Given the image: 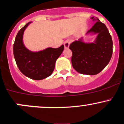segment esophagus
Returning a JSON list of instances; mask_svg holds the SVG:
<instances>
[{"instance_id": "obj_1", "label": "esophagus", "mask_w": 124, "mask_h": 124, "mask_svg": "<svg viewBox=\"0 0 124 124\" xmlns=\"http://www.w3.org/2000/svg\"><path fill=\"white\" fill-rule=\"evenodd\" d=\"M71 43V40L70 39H67V40H65L64 42V46L65 48H68L70 46V44Z\"/></svg>"}]
</instances>
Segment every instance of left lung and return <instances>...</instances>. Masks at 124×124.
I'll use <instances>...</instances> for the list:
<instances>
[{"mask_svg": "<svg viewBox=\"0 0 124 124\" xmlns=\"http://www.w3.org/2000/svg\"><path fill=\"white\" fill-rule=\"evenodd\" d=\"M95 23L86 34H96L94 42L86 43L83 38L70 45L72 51V66L76 71L95 75L108 65L113 53V41L107 28L97 17H91Z\"/></svg>", "mask_w": 124, "mask_h": 124, "instance_id": "8db88e82", "label": "left lung"}]
</instances>
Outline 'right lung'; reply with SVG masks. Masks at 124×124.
Masks as SVG:
<instances>
[{"instance_id":"obj_1","label":"right lung","mask_w":124,"mask_h":124,"mask_svg":"<svg viewBox=\"0 0 124 124\" xmlns=\"http://www.w3.org/2000/svg\"><path fill=\"white\" fill-rule=\"evenodd\" d=\"M31 23H26L18 32L13 45V53L18 68L25 76L33 80H42L52 74L56 60L63 51L64 46L62 45L57 48L49 47L38 52L28 50L23 42V36Z\"/></svg>"}]
</instances>
